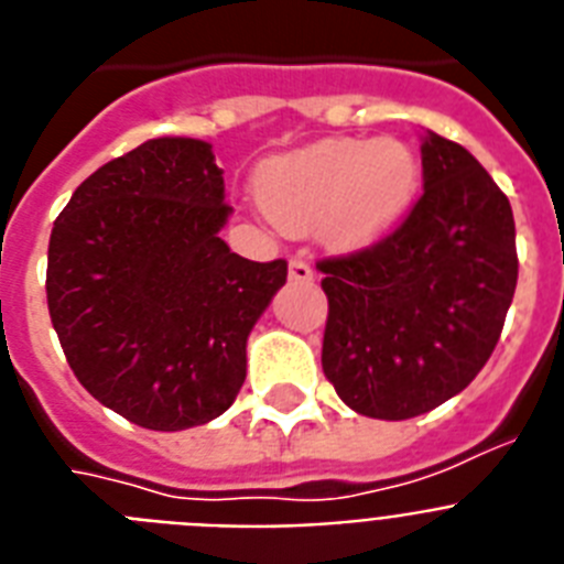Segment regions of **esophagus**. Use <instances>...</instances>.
<instances>
[{
	"instance_id": "34e87169",
	"label": "esophagus",
	"mask_w": 564,
	"mask_h": 564,
	"mask_svg": "<svg viewBox=\"0 0 564 564\" xmlns=\"http://www.w3.org/2000/svg\"><path fill=\"white\" fill-rule=\"evenodd\" d=\"M312 278H315V272H312V267H310V263H306L304 258H292L290 260V281L310 283Z\"/></svg>"
}]
</instances>
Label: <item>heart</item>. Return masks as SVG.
<instances>
[{
  "mask_svg": "<svg viewBox=\"0 0 564 564\" xmlns=\"http://www.w3.org/2000/svg\"><path fill=\"white\" fill-rule=\"evenodd\" d=\"M421 188L419 154L401 140H324L278 154L258 174V200L272 224H324L340 246H364L401 224Z\"/></svg>",
  "mask_w": 564,
  "mask_h": 564,
  "instance_id": "1",
  "label": "heart"
}]
</instances>
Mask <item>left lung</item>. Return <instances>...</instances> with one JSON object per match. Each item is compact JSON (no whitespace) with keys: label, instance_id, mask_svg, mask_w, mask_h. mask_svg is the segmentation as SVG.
<instances>
[{"label":"left lung","instance_id":"left-lung-1","mask_svg":"<svg viewBox=\"0 0 564 564\" xmlns=\"http://www.w3.org/2000/svg\"><path fill=\"white\" fill-rule=\"evenodd\" d=\"M424 192L390 235L321 258L324 376L355 413L404 421L465 390L519 278L510 200L470 151L427 131Z\"/></svg>","mask_w":564,"mask_h":564}]
</instances>
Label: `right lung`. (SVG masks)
<instances>
[{
    "label": "right lung",
    "instance_id": "right-lung-1",
    "mask_svg": "<svg viewBox=\"0 0 564 564\" xmlns=\"http://www.w3.org/2000/svg\"><path fill=\"white\" fill-rule=\"evenodd\" d=\"M231 206L212 145L158 137L99 165L56 217L51 324L99 404L145 430L217 419L246 378V338L286 283V260L220 240Z\"/></svg>",
    "mask_w": 564,
    "mask_h": 564
}]
</instances>
